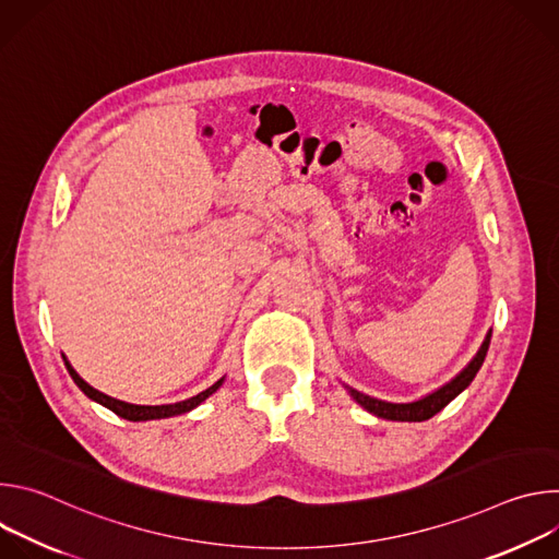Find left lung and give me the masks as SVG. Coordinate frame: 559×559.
I'll return each mask as SVG.
<instances>
[{
    "instance_id": "left-lung-1",
    "label": "left lung",
    "mask_w": 559,
    "mask_h": 559,
    "mask_svg": "<svg viewBox=\"0 0 559 559\" xmlns=\"http://www.w3.org/2000/svg\"><path fill=\"white\" fill-rule=\"evenodd\" d=\"M489 343H491V334H487L480 352L475 354V358L451 382H447L444 386L436 389L433 393L420 397V401H416V403H384V401H378V397L360 393V391H356L352 386H347V391H349V395L354 397V401L360 407H365L369 414H373L378 418L401 420V423H423V420H429L438 412H442L457 393H462L471 384V380L475 378L477 371H480V367H483V362L487 358Z\"/></svg>"
}]
</instances>
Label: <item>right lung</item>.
Listing matches in <instances>:
<instances>
[{
  "instance_id": "1",
  "label": "right lung",
  "mask_w": 559,
  "mask_h": 559,
  "mask_svg": "<svg viewBox=\"0 0 559 559\" xmlns=\"http://www.w3.org/2000/svg\"><path fill=\"white\" fill-rule=\"evenodd\" d=\"M61 358H63V362H66V369H68V373L72 376V380H74V384L82 389L91 401H95V403H99V405H104V407H108L110 412H115L117 416H121V418H126V420H132V423H141V420H158V418H173V416H179V414H188V412H192L194 407H199L205 397H210L221 384H223V378L221 380H216L212 386H207L205 391H201V393H197V395H192V397H188V401H181V403H175V405H130V403H123V401H117V397H112V395H106V393H102V391H97L95 386H91L82 376H79L74 369H72V365L68 362V358L61 354Z\"/></svg>"
}]
</instances>
